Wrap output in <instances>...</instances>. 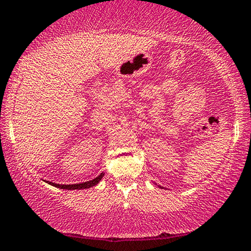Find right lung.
I'll return each mask as SVG.
<instances>
[{"label":"right lung","mask_w":251,"mask_h":251,"mask_svg":"<svg viewBox=\"0 0 251 251\" xmlns=\"http://www.w3.org/2000/svg\"><path fill=\"white\" fill-rule=\"evenodd\" d=\"M104 177V173H101L99 175L98 177L94 178L92 180H89V181H85V183H80V184H70V185H63V184H56V183H51V181H47L46 183L52 185L54 187H58V188H63V190H84V188H89V187H92L95 186V185H97L99 181L101 180V178Z\"/></svg>","instance_id":"1"}]
</instances>
